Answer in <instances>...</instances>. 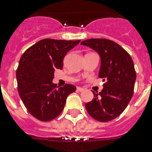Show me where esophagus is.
<instances>
[{
	"label": "esophagus",
	"mask_w": 152,
	"mask_h": 152,
	"mask_svg": "<svg viewBox=\"0 0 152 152\" xmlns=\"http://www.w3.org/2000/svg\"><path fill=\"white\" fill-rule=\"evenodd\" d=\"M77 91H79V92H83V91H84V89L82 88H77Z\"/></svg>",
	"instance_id": "1"
}]
</instances>
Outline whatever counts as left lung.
I'll list each match as a JSON object with an SVG mask.
<instances>
[{
    "label": "left lung",
    "mask_w": 152,
    "mask_h": 152,
    "mask_svg": "<svg viewBox=\"0 0 152 152\" xmlns=\"http://www.w3.org/2000/svg\"><path fill=\"white\" fill-rule=\"evenodd\" d=\"M80 44L100 55L99 76L105 81L101 92H93L94 99L86 103V110L99 121L113 120L125 110L133 95L137 73L132 57L125 49L110 39H90Z\"/></svg>",
    "instance_id": "1"
}]
</instances>
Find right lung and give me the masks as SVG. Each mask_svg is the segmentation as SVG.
Masks as SVG:
<instances>
[{"instance_id":"1","label":"right lung","mask_w":152,"mask_h":152,"mask_svg":"<svg viewBox=\"0 0 152 152\" xmlns=\"http://www.w3.org/2000/svg\"><path fill=\"white\" fill-rule=\"evenodd\" d=\"M80 40L42 39L27 49L16 69L17 89L27 111L42 121L59 116L68 95L76 91L72 84L58 88L53 83L56 69L63 68V59Z\"/></svg>"}]
</instances>
